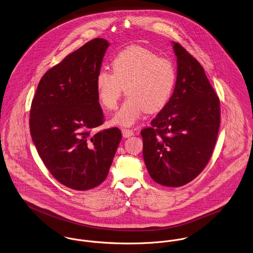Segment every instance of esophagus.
I'll return each instance as SVG.
<instances>
[{
	"instance_id": "esophagus-1",
	"label": "esophagus",
	"mask_w": 253,
	"mask_h": 253,
	"mask_svg": "<svg viewBox=\"0 0 253 253\" xmlns=\"http://www.w3.org/2000/svg\"><path fill=\"white\" fill-rule=\"evenodd\" d=\"M122 133H123V136H124V137L127 138V137L133 135V130L125 127V128H122Z\"/></svg>"
}]
</instances>
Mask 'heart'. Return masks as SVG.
I'll return each mask as SVG.
<instances>
[{
	"label": "heart",
	"mask_w": 253,
	"mask_h": 253,
	"mask_svg": "<svg viewBox=\"0 0 253 253\" xmlns=\"http://www.w3.org/2000/svg\"><path fill=\"white\" fill-rule=\"evenodd\" d=\"M112 69H100L95 77L99 103L109 111L117 108L123 93L127 95L112 122L131 126L146 111L156 113L169 103L176 84L173 62L157 52L131 45L119 51L112 60Z\"/></svg>",
	"instance_id": "1"
}]
</instances>
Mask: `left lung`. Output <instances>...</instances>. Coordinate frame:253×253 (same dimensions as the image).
Segmentation results:
<instances>
[{
    "instance_id": "8db88e82",
    "label": "left lung",
    "mask_w": 253,
    "mask_h": 253,
    "mask_svg": "<svg viewBox=\"0 0 253 253\" xmlns=\"http://www.w3.org/2000/svg\"><path fill=\"white\" fill-rule=\"evenodd\" d=\"M177 78L167 106L141 130L148 172L158 184L180 187L208 165L220 126V101L203 66L178 42Z\"/></svg>"
}]
</instances>
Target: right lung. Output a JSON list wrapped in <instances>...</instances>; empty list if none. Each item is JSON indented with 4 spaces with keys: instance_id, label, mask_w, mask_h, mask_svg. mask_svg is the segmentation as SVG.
Masks as SVG:
<instances>
[{
    "instance_id": "add662e5",
    "label": "right lung",
    "mask_w": 253,
    "mask_h": 253,
    "mask_svg": "<svg viewBox=\"0 0 253 253\" xmlns=\"http://www.w3.org/2000/svg\"><path fill=\"white\" fill-rule=\"evenodd\" d=\"M109 42L96 38L67 55L41 79L30 110V132L39 156L64 186L85 191L106 179L121 130L96 133L104 116L95 89Z\"/></svg>"
}]
</instances>
